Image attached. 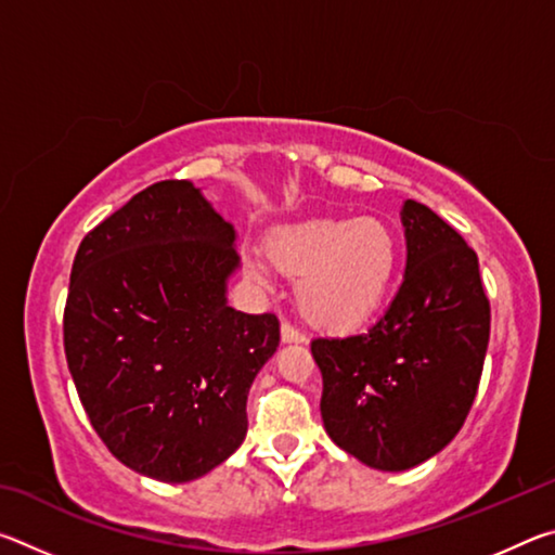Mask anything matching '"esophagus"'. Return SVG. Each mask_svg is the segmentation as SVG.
Returning <instances> with one entry per match:
<instances>
[{"mask_svg":"<svg viewBox=\"0 0 555 555\" xmlns=\"http://www.w3.org/2000/svg\"><path fill=\"white\" fill-rule=\"evenodd\" d=\"M281 343H284V345H304L306 335L291 323H284V325H281Z\"/></svg>","mask_w":555,"mask_h":555,"instance_id":"1","label":"esophagus"}]
</instances>
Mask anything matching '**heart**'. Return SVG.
Listing matches in <instances>:
<instances>
[{
    "label": "heart",
    "mask_w": 555,
    "mask_h": 555,
    "mask_svg": "<svg viewBox=\"0 0 555 555\" xmlns=\"http://www.w3.org/2000/svg\"><path fill=\"white\" fill-rule=\"evenodd\" d=\"M267 258L244 251V269L267 281L271 267L298 279V308L313 325L347 331L384 304L397 279L401 244L382 218H321L269 234Z\"/></svg>",
    "instance_id": "1"
}]
</instances>
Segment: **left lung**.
<instances>
[{"label":"left lung","instance_id":"obj_1","mask_svg":"<svg viewBox=\"0 0 555 555\" xmlns=\"http://www.w3.org/2000/svg\"><path fill=\"white\" fill-rule=\"evenodd\" d=\"M406 271L367 333L315 337L321 416L337 448L384 473L438 455L463 428L490 343L477 255L416 201L401 208Z\"/></svg>","mask_w":555,"mask_h":555}]
</instances>
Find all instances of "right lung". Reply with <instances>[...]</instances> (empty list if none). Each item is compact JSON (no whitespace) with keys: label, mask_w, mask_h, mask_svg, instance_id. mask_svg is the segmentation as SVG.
<instances>
[{"label":"right lung","mask_w":555,"mask_h":555,"mask_svg":"<svg viewBox=\"0 0 555 555\" xmlns=\"http://www.w3.org/2000/svg\"><path fill=\"white\" fill-rule=\"evenodd\" d=\"M232 224L191 181H162L80 242L63 315L65 360L119 463L191 482L247 436V393L279 347L276 315L228 306Z\"/></svg>","instance_id":"add662e5"}]
</instances>
